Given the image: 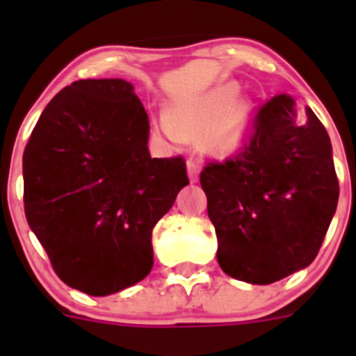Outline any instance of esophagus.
Instances as JSON below:
<instances>
[{
    "label": "esophagus",
    "mask_w": 356,
    "mask_h": 356,
    "mask_svg": "<svg viewBox=\"0 0 356 356\" xmlns=\"http://www.w3.org/2000/svg\"><path fill=\"white\" fill-rule=\"evenodd\" d=\"M200 171L201 168L194 162V160H187V175H188V180L193 181V184L194 181H197V178H200Z\"/></svg>",
    "instance_id": "esophagus-1"
}]
</instances>
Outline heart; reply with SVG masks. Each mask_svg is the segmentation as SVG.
<instances>
[{"mask_svg": "<svg viewBox=\"0 0 356 356\" xmlns=\"http://www.w3.org/2000/svg\"><path fill=\"white\" fill-rule=\"evenodd\" d=\"M237 90L238 85L229 81L176 103L169 119L159 121V131L176 144L200 139L203 149L213 156L235 155L246 143L253 122V102Z\"/></svg>", "mask_w": 356, "mask_h": 356, "instance_id": "1", "label": "heart"}]
</instances>
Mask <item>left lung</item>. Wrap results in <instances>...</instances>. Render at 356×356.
Segmentation results:
<instances>
[{
  "label": "left lung",
  "mask_w": 356,
  "mask_h": 356,
  "mask_svg": "<svg viewBox=\"0 0 356 356\" xmlns=\"http://www.w3.org/2000/svg\"><path fill=\"white\" fill-rule=\"evenodd\" d=\"M217 234V262L232 278L267 285L314 262L337 210L332 143L310 108L271 97L250 143L200 176Z\"/></svg>",
  "instance_id": "obj_1"
}]
</instances>
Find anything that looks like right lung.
I'll return each instance as SVG.
<instances>
[{
	"label": "right lung",
	"instance_id": "right-lung-1",
	"mask_svg": "<svg viewBox=\"0 0 356 356\" xmlns=\"http://www.w3.org/2000/svg\"><path fill=\"white\" fill-rule=\"evenodd\" d=\"M149 121L121 78L72 81L23 155L24 213L65 285L108 296L146 278L151 232L188 185L185 160L151 159Z\"/></svg>",
	"mask_w": 356,
	"mask_h": 356
}]
</instances>
